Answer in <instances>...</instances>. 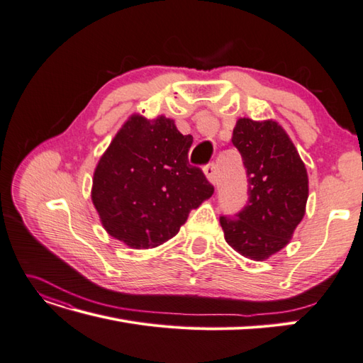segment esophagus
Returning a JSON list of instances; mask_svg holds the SVG:
<instances>
[{"label": "esophagus", "mask_w": 363, "mask_h": 363, "mask_svg": "<svg viewBox=\"0 0 363 363\" xmlns=\"http://www.w3.org/2000/svg\"><path fill=\"white\" fill-rule=\"evenodd\" d=\"M203 173H206L207 179H208L213 185L218 184V167H216L215 162H210L208 165L203 167Z\"/></svg>", "instance_id": "obj_1"}]
</instances>
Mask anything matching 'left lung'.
<instances>
[{
    "label": "left lung",
    "instance_id": "8db88e82",
    "mask_svg": "<svg viewBox=\"0 0 363 363\" xmlns=\"http://www.w3.org/2000/svg\"><path fill=\"white\" fill-rule=\"evenodd\" d=\"M231 143L247 169L248 202L236 218L220 216V227L239 255L265 261L288 245L303 219L308 174L290 136L273 119H238Z\"/></svg>",
    "mask_w": 363,
    "mask_h": 363
}]
</instances>
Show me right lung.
Segmentation results:
<instances>
[{
	"label": "right lung",
	"mask_w": 363,
	"mask_h": 363,
	"mask_svg": "<svg viewBox=\"0 0 363 363\" xmlns=\"http://www.w3.org/2000/svg\"><path fill=\"white\" fill-rule=\"evenodd\" d=\"M191 144L193 136L165 116L125 121L93 173L91 202L110 236L145 250L178 235L189 213L215 191L189 164Z\"/></svg>",
	"instance_id": "add662e5"
}]
</instances>
